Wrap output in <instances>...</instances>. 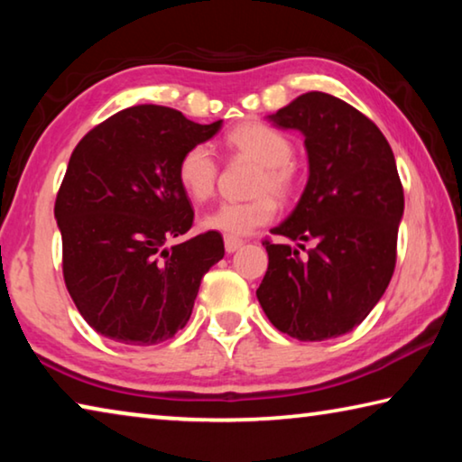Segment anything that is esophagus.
<instances>
[{
  "label": "esophagus",
  "mask_w": 462,
  "mask_h": 462,
  "mask_svg": "<svg viewBox=\"0 0 462 462\" xmlns=\"http://www.w3.org/2000/svg\"><path fill=\"white\" fill-rule=\"evenodd\" d=\"M245 245V240L236 238V236H226L224 238V246H226V253H236V250Z\"/></svg>",
  "instance_id": "1"
}]
</instances>
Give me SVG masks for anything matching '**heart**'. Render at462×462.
<instances>
[{
	"label": "heart",
	"mask_w": 462,
	"mask_h": 462,
	"mask_svg": "<svg viewBox=\"0 0 462 462\" xmlns=\"http://www.w3.org/2000/svg\"><path fill=\"white\" fill-rule=\"evenodd\" d=\"M232 152L259 165L248 201H224L203 216V228L226 236H245L277 216V199H291L297 191V171L291 162L293 143L283 132L263 122L240 124L226 136ZM217 179V161L206 144H193L177 162V181L193 201L212 198Z\"/></svg>",
	"instance_id": "heart-1"
}]
</instances>
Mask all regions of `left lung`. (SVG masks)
Here are the masks:
<instances>
[{
	"instance_id": "obj_1",
	"label": "left lung",
	"mask_w": 462,
	"mask_h": 462,
	"mask_svg": "<svg viewBox=\"0 0 462 462\" xmlns=\"http://www.w3.org/2000/svg\"><path fill=\"white\" fill-rule=\"evenodd\" d=\"M306 136L310 179L300 203L264 238L269 267L256 289L277 330L319 342L353 330L385 293L397 261L403 187L374 122L334 96L310 91L271 116Z\"/></svg>"
}]
</instances>
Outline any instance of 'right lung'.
<instances>
[{
  "label": "right lung",
  "mask_w": 462,
  "mask_h": 462,
  "mask_svg": "<svg viewBox=\"0 0 462 462\" xmlns=\"http://www.w3.org/2000/svg\"><path fill=\"white\" fill-rule=\"evenodd\" d=\"M220 124L134 106L75 146L54 217L67 291L97 334L151 346L173 338L189 319L201 277L224 256V240L209 230L172 245L195 216L177 181V162Z\"/></svg>",
  "instance_id": "obj_1"
}]
</instances>
